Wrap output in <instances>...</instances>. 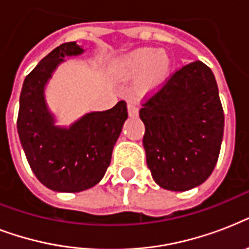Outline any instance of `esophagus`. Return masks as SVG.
<instances>
[{"instance_id": "esophagus-1", "label": "esophagus", "mask_w": 249, "mask_h": 249, "mask_svg": "<svg viewBox=\"0 0 249 249\" xmlns=\"http://www.w3.org/2000/svg\"><path fill=\"white\" fill-rule=\"evenodd\" d=\"M128 112H129V116L130 117H134L138 115V107H137L134 103L132 102H129L128 103Z\"/></svg>"}]
</instances>
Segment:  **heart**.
Here are the masks:
<instances>
[{
	"mask_svg": "<svg viewBox=\"0 0 249 249\" xmlns=\"http://www.w3.org/2000/svg\"><path fill=\"white\" fill-rule=\"evenodd\" d=\"M170 64L169 55L164 50L143 48L121 56L116 63V71L124 77L137 75L138 93L151 94L165 84L170 73Z\"/></svg>",
	"mask_w": 249,
	"mask_h": 249,
	"instance_id": "obj_1",
	"label": "heart"
}]
</instances>
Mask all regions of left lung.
Masks as SVG:
<instances>
[{
	"label": "left lung",
	"instance_id": "obj_1",
	"mask_svg": "<svg viewBox=\"0 0 249 249\" xmlns=\"http://www.w3.org/2000/svg\"><path fill=\"white\" fill-rule=\"evenodd\" d=\"M154 181L170 191L201 185L220 155L225 116L213 72L200 60L181 67L140 109Z\"/></svg>",
	"mask_w": 249,
	"mask_h": 249
}]
</instances>
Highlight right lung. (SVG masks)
<instances>
[{"instance_id":"right-lung-1","label":"right lung","mask_w":249,"mask_h":249,"mask_svg":"<svg viewBox=\"0 0 249 249\" xmlns=\"http://www.w3.org/2000/svg\"><path fill=\"white\" fill-rule=\"evenodd\" d=\"M83 52L76 42H66L49 53L25 77L19 101L17 126L25 158L37 179L59 193H80L101 181L128 117L120 101L107 111L86 113L70 128L54 125L45 85L64 56Z\"/></svg>"}]
</instances>
